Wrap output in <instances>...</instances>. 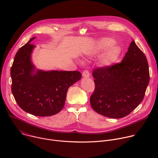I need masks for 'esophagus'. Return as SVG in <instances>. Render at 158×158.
I'll return each instance as SVG.
<instances>
[{
	"label": "esophagus",
	"instance_id": "esophagus-1",
	"mask_svg": "<svg viewBox=\"0 0 158 158\" xmlns=\"http://www.w3.org/2000/svg\"><path fill=\"white\" fill-rule=\"evenodd\" d=\"M82 76L84 77H89L90 76V74H89V73L88 71L87 70H85L83 71L82 73Z\"/></svg>",
	"mask_w": 158,
	"mask_h": 158
}]
</instances>
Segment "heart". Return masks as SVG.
I'll use <instances>...</instances> for the list:
<instances>
[{"instance_id": "b5f03b06", "label": "heart", "mask_w": 158, "mask_h": 158, "mask_svg": "<svg viewBox=\"0 0 158 158\" xmlns=\"http://www.w3.org/2000/svg\"><path fill=\"white\" fill-rule=\"evenodd\" d=\"M115 41L110 38H102L94 44L89 50V54L94 56L101 55L107 51L102 57L101 63L103 66L110 67L119 60L121 55V49L114 46Z\"/></svg>"}]
</instances>
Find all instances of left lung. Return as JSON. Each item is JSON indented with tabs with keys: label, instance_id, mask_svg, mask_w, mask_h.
<instances>
[{
	"label": "left lung",
	"instance_id": "8db88e82",
	"mask_svg": "<svg viewBox=\"0 0 158 158\" xmlns=\"http://www.w3.org/2000/svg\"><path fill=\"white\" fill-rule=\"evenodd\" d=\"M95 89L90 98L93 109L110 118H124L142 102L149 82L145 54L132 40L121 62L96 68Z\"/></svg>",
	"mask_w": 158,
	"mask_h": 158
}]
</instances>
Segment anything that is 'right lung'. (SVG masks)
I'll use <instances>...</instances> for the list:
<instances>
[{
    "label": "right lung",
    "instance_id": "add662e5",
    "mask_svg": "<svg viewBox=\"0 0 158 158\" xmlns=\"http://www.w3.org/2000/svg\"><path fill=\"white\" fill-rule=\"evenodd\" d=\"M31 38L16 53L10 69L12 93L19 106L36 116H51L63 108L69 87L81 78L80 72L37 70L31 59Z\"/></svg>",
    "mask_w": 158,
    "mask_h": 158
}]
</instances>
